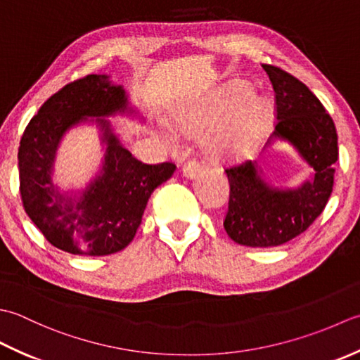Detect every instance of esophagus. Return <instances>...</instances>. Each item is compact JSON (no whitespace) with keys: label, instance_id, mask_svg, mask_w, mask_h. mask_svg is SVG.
<instances>
[{"label":"esophagus","instance_id":"34e87169","mask_svg":"<svg viewBox=\"0 0 360 360\" xmlns=\"http://www.w3.org/2000/svg\"><path fill=\"white\" fill-rule=\"evenodd\" d=\"M181 171H183V175H185L186 179H195L197 172H199L200 169H199V165H197L194 160H191V161H188V163H185V166H183Z\"/></svg>","mask_w":360,"mask_h":360}]
</instances>
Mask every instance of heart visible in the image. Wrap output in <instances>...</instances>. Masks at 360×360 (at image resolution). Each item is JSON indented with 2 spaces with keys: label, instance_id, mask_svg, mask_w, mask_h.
<instances>
[{
  "label": "heart",
  "instance_id": "b5f03b06",
  "mask_svg": "<svg viewBox=\"0 0 360 360\" xmlns=\"http://www.w3.org/2000/svg\"><path fill=\"white\" fill-rule=\"evenodd\" d=\"M272 121L270 101L250 91V85L242 80H231L180 112L175 126L186 135L210 129L203 138L205 155L214 163H226L247 157ZM167 138L177 139L172 130L167 131Z\"/></svg>",
  "mask_w": 360,
  "mask_h": 360
}]
</instances>
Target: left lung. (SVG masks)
<instances>
[{
    "label": "left lung",
    "instance_id": "left-lung-1",
    "mask_svg": "<svg viewBox=\"0 0 360 360\" xmlns=\"http://www.w3.org/2000/svg\"><path fill=\"white\" fill-rule=\"evenodd\" d=\"M275 90L276 126L267 148L289 143L312 169L297 188H278L256 161L226 169L230 202L224 226L229 236L247 247H276L297 238L325 210L339 158L337 131L317 96L297 77L262 65Z\"/></svg>",
    "mask_w": 360,
    "mask_h": 360
}]
</instances>
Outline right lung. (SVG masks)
<instances>
[{
	"instance_id": "add662e5",
	"label": "right lung",
	"mask_w": 360,
	"mask_h": 360,
	"mask_svg": "<svg viewBox=\"0 0 360 360\" xmlns=\"http://www.w3.org/2000/svg\"><path fill=\"white\" fill-rule=\"evenodd\" d=\"M139 118L129 94L107 75H90L65 85L29 121L18 149L20 193L29 219L54 247L71 255L104 256L135 238L150 194L169 180L175 165H144L120 143L110 116ZM96 123L105 158L84 189L60 191L53 163L64 134Z\"/></svg>"
}]
</instances>
